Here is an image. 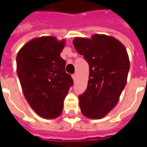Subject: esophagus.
Wrapping results in <instances>:
<instances>
[{
    "mask_svg": "<svg viewBox=\"0 0 147 147\" xmlns=\"http://www.w3.org/2000/svg\"><path fill=\"white\" fill-rule=\"evenodd\" d=\"M72 79H73V80H74V82H76V75H75V74H74V75H72Z\"/></svg>",
    "mask_w": 147,
    "mask_h": 147,
    "instance_id": "34e87169",
    "label": "esophagus"
}]
</instances>
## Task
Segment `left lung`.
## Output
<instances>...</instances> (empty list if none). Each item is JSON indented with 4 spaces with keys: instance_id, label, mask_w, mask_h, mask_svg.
Returning <instances> with one entry per match:
<instances>
[{
    "instance_id": "obj_1",
    "label": "left lung",
    "mask_w": 147,
    "mask_h": 147,
    "mask_svg": "<svg viewBox=\"0 0 147 147\" xmlns=\"http://www.w3.org/2000/svg\"><path fill=\"white\" fill-rule=\"evenodd\" d=\"M72 42L90 66L87 88L79 97L81 113L90 119H102L117 105L126 85L127 52L119 40L105 34L76 37Z\"/></svg>"
}]
</instances>
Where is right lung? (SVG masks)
Segmentation results:
<instances>
[{"label":"right lung","mask_w":147,"mask_h":147,"mask_svg":"<svg viewBox=\"0 0 147 147\" xmlns=\"http://www.w3.org/2000/svg\"><path fill=\"white\" fill-rule=\"evenodd\" d=\"M66 41L53 36L34 38L20 49L16 71L24 97L39 117L61 116L64 100L73 83L61 57Z\"/></svg>","instance_id":"1"}]
</instances>
